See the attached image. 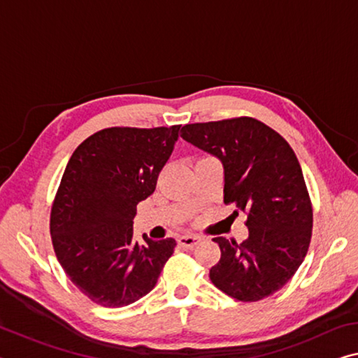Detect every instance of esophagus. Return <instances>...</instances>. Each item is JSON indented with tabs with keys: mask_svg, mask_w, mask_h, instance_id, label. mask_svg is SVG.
Masks as SVG:
<instances>
[{
	"mask_svg": "<svg viewBox=\"0 0 358 358\" xmlns=\"http://www.w3.org/2000/svg\"><path fill=\"white\" fill-rule=\"evenodd\" d=\"M201 242V237L199 236H191V234H185L178 237V243L181 247H186V248H192L196 247L197 243Z\"/></svg>",
	"mask_w": 358,
	"mask_h": 358,
	"instance_id": "1",
	"label": "esophagus"
}]
</instances>
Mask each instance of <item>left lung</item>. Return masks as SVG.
Instances as JSON below:
<instances>
[{
  "instance_id": "left-lung-1",
  "label": "left lung",
  "mask_w": 358,
  "mask_h": 358,
  "mask_svg": "<svg viewBox=\"0 0 358 358\" xmlns=\"http://www.w3.org/2000/svg\"><path fill=\"white\" fill-rule=\"evenodd\" d=\"M181 137L223 162L224 203L247 213V241L213 239L221 258L210 280L237 301L271 296L294 275L310 243L312 202L296 155L248 116L186 124Z\"/></svg>"
}]
</instances>
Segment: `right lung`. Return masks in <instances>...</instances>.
<instances>
[{
	"instance_id": "1",
	"label": "right lung",
	"mask_w": 358,
	"mask_h": 358,
	"mask_svg": "<svg viewBox=\"0 0 358 358\" xmlns=\"http://www.w3.org/2000/svg\"><path fill=\"white\" fill-rule=\"evenodd\" d=\"M180 126L108 127L78 146L50 208V237L65 274L103 308L132 304L155 288L175 239H134L138 202L156 189Z\"/></svg>"
}]
</instances>
